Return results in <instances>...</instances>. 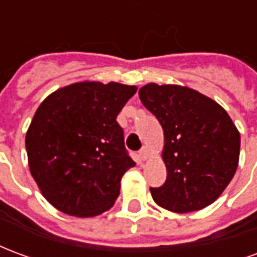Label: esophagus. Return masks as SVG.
<instances>
[{
    "instance_id": "obj_1",
    "label": "esophagus",
    "mask_w": 257,
    "mask_h": 257,
    "mask_svg": "<svg viewBox=\"0 0 257 257\" xmlns=\"http://www.w3.org/2000/svg\"><path fill=\"white\" fill-rule=\"evenodd\" d=\"M139 157L142 158V160H146V158L149 157V149H147L146 146H143V147L139 150Z\"/></svg>"
}]
</instances>
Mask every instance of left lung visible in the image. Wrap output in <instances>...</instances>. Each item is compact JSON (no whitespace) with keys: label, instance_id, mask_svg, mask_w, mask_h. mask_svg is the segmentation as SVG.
Returning a JSON list of instances; mask_svg holds the SVG:
<instances>
[{"label":"left lung","instance_id":"8db88e82","mask_svg":"<svg viewBox=\"0 0 257 257\" xmlns=\"http://www.w3.org/2000/svg\"><path fill=\"white\" fill-rule=\"evenodd\" d=\"M139 97L165 138L167 180L150 187L154 201L178 213L212 204L238 167L241 139L231 118L216 101L186 86L147 84Z\"/></svg>","mask_w":257,"mask_h":257}]
</instances>
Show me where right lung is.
<instances>
[{
  "mask_svg": "<svg viewBox=\"0 0 257 257\" xmlns=\"http://www.w3.org/2000/svg\"><path fill=\"white\" fill-rule=\"evenodd\" d=\"M136 86L77 82L49 95L26 135L33 178L64 213L92 217L110 209L135 161L123 143L118 112Z\"/></svg>",
  "mask_w": 257,
  "mask_h": 257,
  "instance_id": "obj_1",
  "label": "right lung"
}]
</instances>
